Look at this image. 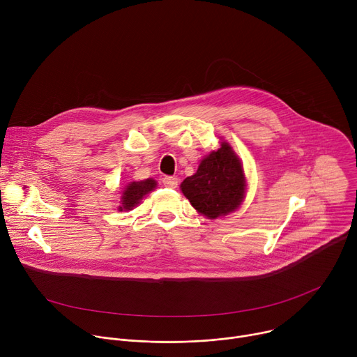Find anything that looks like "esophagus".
Masks as SVG:
<instances>
[{
  "instance_id": "obj_1",
  "label": "esophagus",
  "mask_w": 357,
  "mask_h": 357,
  "mask_svg": "<svg viewBox=\"0 0 357 357\" xmlns=\"http://www.w3.org/2000/svg\"><path fill=\"white\" fill-rule=\"evenodd\" d=\"M178 182H179V179H178V178H175V176H165V178L162 179L164 186L171 188V189H175V188L178 186Z\"/></svg>"
}]
</instances>
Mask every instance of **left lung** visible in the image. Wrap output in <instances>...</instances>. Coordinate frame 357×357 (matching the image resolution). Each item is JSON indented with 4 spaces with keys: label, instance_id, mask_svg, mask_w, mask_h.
<instances>
[{
    "label": "left lung",
    "instance_id": "8db88e82",
    "mask_svg": "<svg viewBox=\"0 0 357 357\" xmlns=\"http://www.w3.org/2000/svg\"><path fill=\"white\" fill-rule=\"evenodd\" d=\"M245 189L241 161L226 141L200 161L195 175L181 183L190 205L209 219L234 212L241 205Z\"/></svg>",
    "mask_w": 357,
    "mask_h": 357
}]
</instances>
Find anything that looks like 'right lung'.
Segmentation results:
<instances>
[{"label":"right lung","mask_w":357,"mask_h":357,"mask_svg":"<svg viewBox=\"0 0 357 357\" xmlns=\"http://www.w3.org/2000/svg\"><path fill=\"white\" fill-rule=\"evenodd\" d=\"M157 188V181L152 178H148L145 181H138V182H130L121 196V205L119 206L120 212L121 211H132L137 205H139V202L145 195H148L151 190H154Z\"/></svg>","instance_id":"right-lung-1"}]
</instances>
